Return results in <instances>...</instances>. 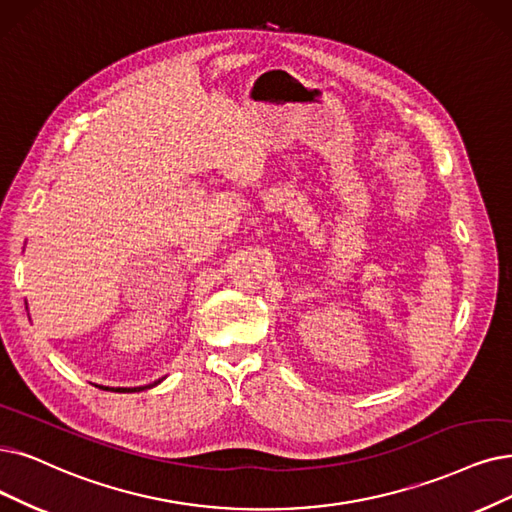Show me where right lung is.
Returning <instances> with one entry per match:
<instances>
[{"label":"right lung","mask_w":512,"mask_h":512,"mask_svg":"<svg viewBox=\"0 0 512 512\" xmlns=\"http://www.w3.org/2000/svg\"><path fill=\"white\" fill-rule=\"evenodd\" d=\"M163 380V378H161ZM161 380H155L153 384H145V386H134V388H109V386H100V388H107V391H113V393H140V391H145V388H153V386H157Z\"/></svg>","instance_id":"add662e5"}]
</instances>
